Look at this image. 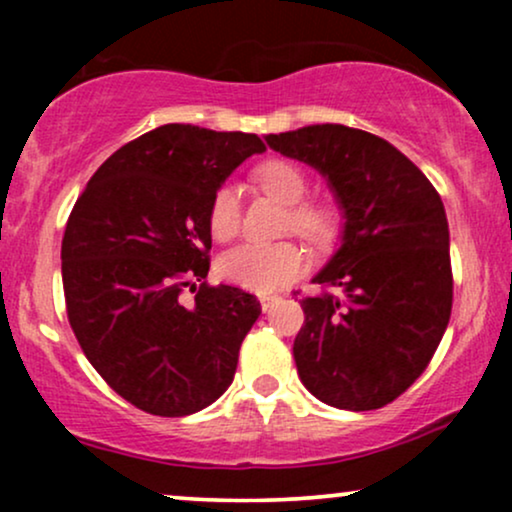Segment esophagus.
<instances>
[{
	"mask_svg": "<svg viewBox=\"0 0 512 512\" xmlns=\"http://www.w3.org/2000/svg\"><path fill=\"white\" fill-rule=\"evenodd\" d=\"M260 303H262V310L267 313V310H272L276 303H279V296H260Z\"/></svg>",
	"mask_w": 512,
	"mask_h": 512,
	"instance_id": "obj_1",
	"label": "esophagus"
}]
</instances>
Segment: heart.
Returning <instances> with one entry per match:
<instances>
[{"label":"heart","instance_id":"obj_1","mask_svg":"<svg viewBox=\"0 0 512 512\" xmlns=\"http://www.w3.org/2000/svg\"><path fill=\"white\" fill-rule=\"evenodd\" d=\"M257 180L269 195L281 199L284 204L303 202L308 192V180L303 170L296 163L284 161V158H272L257 168ZM209 233L219 243H226L238 233L240 226V207H238V187L231 182H223L219 190L211 195L207 211ZM291 226L305 238L322 243L332 236L334 231V214L320 204H298L291 211ZM305 252L296 243H245L238 248L228 250L221 255L219 276L228 284L240 286L245 291L255 293H272L286 289L291 281H296L303 274Z\"/></svg>","mask_w":512,"mask_h":512}]
</instances>
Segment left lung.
<instances>
[{
  "label": "left lung",
  "instance_id": "1",
  "mask_svg": "<svg viewBox=\"0 0 512 512\" xmlns=\"http://www.w3.org/2000/svg\"><path fill=\"white\" fill-rule=\"evenodd\" d=\"M264 139L320 170L344 211L342 248L313 279L322 291L301 301V383L330 407H385L424 373L450 320L440 195L402 151L363 129L310 125Z\"/></svg>",
  "mask_w": 512,
  "mask_h": 512
}]
</instances>
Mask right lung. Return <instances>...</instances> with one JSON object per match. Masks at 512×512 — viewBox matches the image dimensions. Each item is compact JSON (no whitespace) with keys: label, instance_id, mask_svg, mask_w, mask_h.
I'll list each match as a JSON object with an SVG mask.
<instances>
[{"label":"right lung","instance_id":"1","mask_svg":"<svg viewBox=\"0 0 512 512\" xmlns=\"http://www.w3.org/2000/svg\"><path fill=\"white\" fill-rule=\"evenodd\" d=\"M262 151L257 134L163 125L117 149L76 199L62 238L69 325L137 409L195 414L233 383L262 308L252 293L204 281L207 211L223 180ZM185 288L192 306L179 301Z\"/></svg>","mask_w":512,"mask_h":512}]
</instances>
